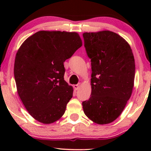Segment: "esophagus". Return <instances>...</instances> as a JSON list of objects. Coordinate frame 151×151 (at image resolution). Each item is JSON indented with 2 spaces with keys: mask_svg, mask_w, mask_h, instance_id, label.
Here are the masks:
<instances>
[{
  "mask_svg": "<svg viewBox=\"0 0 151 151\" xmlns=\"http://www.w3.org/2000/svg\"><path fill=\"white\" fill-rule=\"evenodd\" d=\"M80 87V84H74L73 85V88L75 89V91H77L78 88Z\"/></svg>",
  "mask_w": 151,
  "mask_h": 151,
  "instance_id": "1",
  "label": "esophagus"
}]
</instances>
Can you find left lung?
Returning a JSON list of instances; mask_svg holds the SVG:
<instances>
[{
	"label": "left lung",
	"mask_w": 151,
	"mask_h": 151,
	"mask_svg": "<svg viewBox=\"0 0 151 151\" xmlns=\"http://www.w3.org/2000/svg\"><path fill=\"white\" fill-rule=\"evenodd\" d=\"M91 62V94L84 113L98 124L115 121L125 108L134 86L135 65L129 43L111 31L83 34Z\"/></svg>",
	"instance_id": "left-lung-1"
}]
</instances>
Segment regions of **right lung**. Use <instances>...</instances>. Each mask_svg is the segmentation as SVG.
<instances>
[{"label": "right lung", "instance_id": "obj_1", "mask_svg": "<svg viewBox=\"0 0 151 151\" xmlns=\"http://www.w3.org/2000/svg\"><path fill=\"white\" fill-rule=\"evenodd\" d=\"M82 45L76 32L40 31L18 49L14 69L17 92L37 121L51 124L65 113L73 89L64 80V62Z\"/></svg>", "mask_w": 151, "mask_h": 151}]
</instances>
